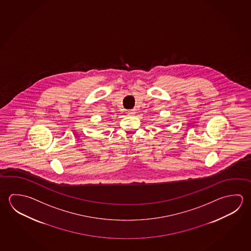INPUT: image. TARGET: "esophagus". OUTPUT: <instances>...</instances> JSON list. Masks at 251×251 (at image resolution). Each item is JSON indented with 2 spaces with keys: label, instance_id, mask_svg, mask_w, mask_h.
Instances as JSON below:
<instances>
[{
  "label": "esophagus",
  "instance_id": "esophagus-1",
  "mask_svg": "<svg viewBox=\"0 0 251 251\" xmlns=\"http://www.w3.org/2000/svg\"><path fill=\"white\" fill-rule=\"evenodd\" d=\"M130 115H134L135 114V112H134V110H130L129 112H128Z\"/></svg>",
  "mask_w": 251,
  "mask_h": 251
}]
</instances>
